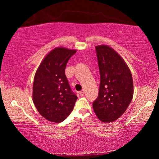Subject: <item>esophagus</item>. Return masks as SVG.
<instances>
[{"mask_svg":"<svg viewBox=\"0 0 159 159\" xmlns=\"http://www.w3.org/2000/svg\"><path fill=\"white\" fill-rule=\"evenodd\" d=\"M79 94H80V96H83V95H84V94H85V91H84V90H82V91H80V92L79 93Z\"/></svg>","mask_w":159,"mask_h":159,"instance_id":"obj_1","label":"esophagus"}]
</instances>
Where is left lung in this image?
Segmentation results:
<instances>
[{"instance_id":"8db88e82","label":"left lung","mask_w":159,"mask_h":159,"mask_svg":"<svg viewBox=\"0 0 159 159\" xmlns=\"http://www.w3.org/2000/svg\"><path fill=\"white\" fill-rule=\"evenodd\" d=\"M100 74L98 98L93 103L102 122L115 121L124 114L133 97V80L120 55L107 45L95 47Z\"/></svg>"}]
</instances>
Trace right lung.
Returning <instances> with one entry per match:
<instances>
[{
	"mask_svg": "<svg viewBox=\"0 0 159 159\" xmlns=\"http://www.w3.org/2000/svg\"><path fill=\"white\" fill-rule=\"evenodd\" d=\"M76 50L57 47L48 52L38 67L33 83V102L38 111L49 121L60 123L71 114L77 99L65 75L67 61Z\"/></svg>",
	"mask_w": 159,
	"mask_h": 159,
	"instance_id": "add662e5",
	"label": "right lung"
}]
</instances>
